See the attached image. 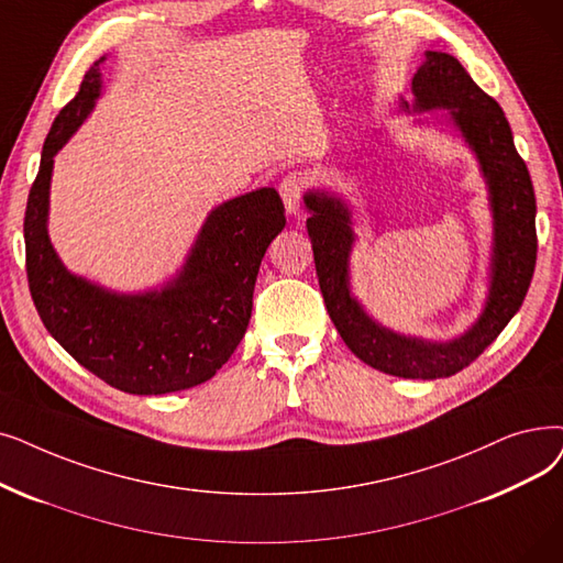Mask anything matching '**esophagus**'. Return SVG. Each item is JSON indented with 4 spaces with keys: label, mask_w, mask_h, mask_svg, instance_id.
Returning a JSON list of instances; mask_svg holds the SVG:
<instances>
[{
    "label": "esophagus",
    "mask_w": 563,
    "mask_h": 563,
    "mask_svg": "<svg viewBox=\"0 0 563 563\" xmlns=\"http://www.w3.org/2000/svg\"><path fill=\"white\" fill-rule=\"evenodd\" d=\"M303 188H306V179L301 175H287L280 181V198L285 202V209L289 216H299L301 211V198H303Z\"/></svg>",
    "instance_id": "obj_1"
}]
</instances>
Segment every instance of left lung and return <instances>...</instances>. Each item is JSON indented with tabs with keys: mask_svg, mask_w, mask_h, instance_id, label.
I'll use <instances>...</instances> for the list:
<instances>
[{
	"mask_svg": "<svg viewBox=\"0 0 563 563\" xmlns=\"http://www.w3.org/2000/svg\"><path fill=\"white\" fill-rule=\"evenodd\" d=\"M411 93L413 101L400 99V110L407 114L442 110L413 121L419 126H453L474 154L487 188L493 249L487 295L476 322L451 340L405 335L379 324L352 291L350 262L358 239L352 205L340 192L308 188L306 228L329 317L345 345L379 373L439 379L467 368L520 310L536 266V198L504 110L453 55L428 51L411 78Z\"/></svg>",
	"mask_w": 563,
	"mask_h": 563,
	"instance_id": "obj_1",
	"label": "left lung"
}]
</instances>
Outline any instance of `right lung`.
<instances>
[{"label": "right lung", "instance_id": "1", "mask_svg": "<svg viewBox=\"0 0 563 563\" xmlns=\"http://www.w3.org/2000/svg\"><path fill=\"white\" fill-rule=\"evenodd\" d=\"M103 62L87 70L43 144L24 211L30 291L45 329L89 373L133 396L175 394L211 379L246 333L260 264L285 209L274 188L213 207L177 274L152 289L117 291L68 272L47 234L51 181L55 156L101 99Z\"/></svg>", "mask_w": 563, "mask_h": 563}]
</instances>
